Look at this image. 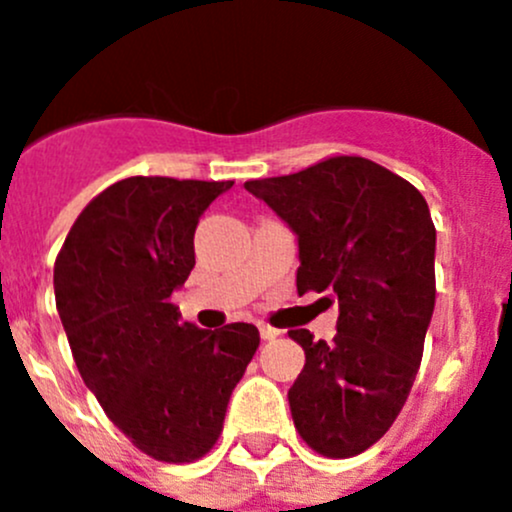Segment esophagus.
Returning <instances> with one entry per match:
<instances>
[{
	"instance_id": "obj_1",
	"label": "esophagus",
	"mask_w": 512,
	"mask_h": 512,
	"mask_svg": "<svg viewBox=\"0 0 512 512\" xmlns=\"http://www.w3.org/2000/svg\"><path fill=\"white\" fill-rule=\"evenodd\" d=\"M280 331H275V328L270 326H260V338L262 341H272V338H278Z\"/></svg>"
}]
</instances>
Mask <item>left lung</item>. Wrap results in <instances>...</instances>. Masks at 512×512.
Listing matches in <instances>:
<instances>
[{
  "label": "left lung",
  "mask_w": 512,
  "mask_h": 512,
  "mask_svg": "<svg viewBox=\"0 0 512 512\" xmlns=\"http://www.w3.org/2000/svg\"><path fill=\"white\" fill-rule=\"evenodd\" d=\"M245 189L298 234V293L338 300L333 341L288 331L305 351L288 391L295 429L323 457L361 455L389 432L422 364L437 293L427 202L361 156H331Z\"/></svg>",
  "instance_id": "obj_1"
}]
</instances>
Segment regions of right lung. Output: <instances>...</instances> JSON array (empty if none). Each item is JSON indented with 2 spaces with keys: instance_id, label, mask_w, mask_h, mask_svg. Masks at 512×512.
<instances>
[{
  "instance_id": "right-lung-1",
  "label": "right lung",
  "mask_w": 512,
  "mask_h": 512,
  "mask_svg": "<svg viewBox=\"0 0 512 512\" xmlns=\"http://www.w3.org/2000/svg\"><path fill=\"white\" fill-rule=\"evenodd\" d=\"M234 181L128 176L80 212L55 260V303L75 366L141 452L194 462L222 432L260 346L250 323L202 331L171 293L194 267L204 209Z\"/></svg>"
}]
</instances>
